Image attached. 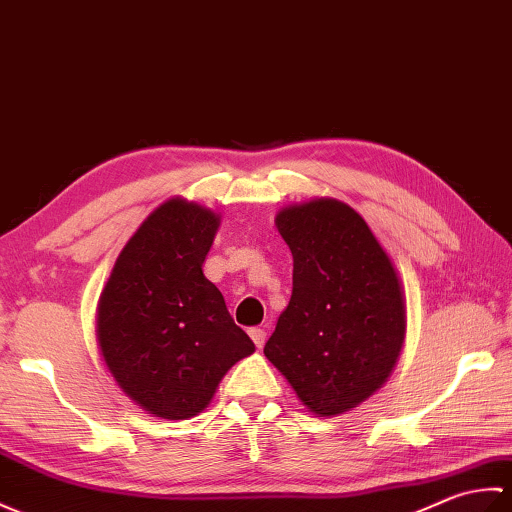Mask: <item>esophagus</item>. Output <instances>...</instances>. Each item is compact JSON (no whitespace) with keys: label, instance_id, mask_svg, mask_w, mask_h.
I'll list each match as a JSON object with an SVG mask.
<instances>
[{"label":"esophagus","instance_id":"34e87169","mask_svg":"<svg viewBox=\"0 0 512 512\" xmlns=\"http://www.w3.org/2000/svg\"><path fill=\"white\" fill-rule=\"evenodd\" d=\"M249 337H252V342L256 344V348L260 350L265 346V337H267V333L263 331V328H252V331H249Z\"/></svg>","mask_w":512,"mask_h":512}]
</instances>
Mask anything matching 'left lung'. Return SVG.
I'll list each match as a JSON object with an SVG mask.
<instances>
[{
  "instance_id": "8db88e82",
  "label": "left lung",
  "mask_w": 512,
  "mask_h": 512,
  "mask_svg": "<svg viewBox=\"0 0 512 512\" xmlns=\"http://www.w3.org/2000/svg\"><path fill=\"white\" fill-rule=\"evenodd\" d=\"M293 254V293L265 357L306 410L337 416L388 381L405 339V295L361 214L311 199L276 214Z\"/></svg>"
}]
</instances>
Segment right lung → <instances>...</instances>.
<instances>
[{
  "instance_id": "add662e5",
  "label": "right lung",
  "mask_w": 512,
  "mask_h": 512,
  "mask_svg": "<svg viewBox=\"0 0 512 512\" xmlns=\"http://www.w3.org/2000/svg\"><path fill=\"white\" fill-rule=\"evenodd\" d=\"M221 217L181 197L155 208L124 245L98 302V346L144 412L186 420L254 342L203 276Z\"/></svg>"
}]
</instances>
